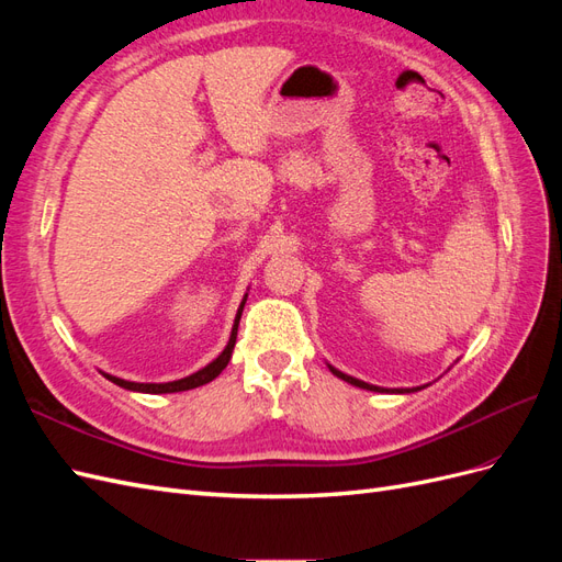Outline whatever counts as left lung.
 <instances>
[{
    "label": "left lung",
    "instance_id": "8db88e82",
    "mask_svg": "<svg viewBox=\"0 0 562 562\" xmlns=\"http://www.w3.org/2000/svg\"><path fill=\"white\" fill-rule=\"evenodd\" d=\"M330 372H333V375H337L339 380H345V382H349V384H353V386H361V389H368V391H389V389H380V386H372V384H366V382H361V380H356V378H349V375H345V372H339V370H335L333 366H330Z\"/></svg>",
    "mask_w": 562,
    "mask_h": 562
}]
</instances>
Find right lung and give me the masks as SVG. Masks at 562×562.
<instances>
[{"instance_id":"obj_1","label":"right lung","mask_w":562,"mask_h":562,"mask_svg":"<svg viewBox=\"0 0 562 562\" xmlns=\"http://www.w3.org/2000/svg\"><path fill=\"white\" fill-rule=\"evenodd\" d=\"M244 304H246V297L241 302L239 312H236V318H234V328H232V335H229V342L225 347V351L217 356V359L213 363H209L206 368H201L199 372H194V375L190 378H182V380H176V382H166V384H140V382H126V380H119V378H112V375H105L110 382H114L116 386H124V389H131V391H143V394H173V391H187V389H196L201 384H209L213 382L220 372H223L232 359V351H234V345H236V330H239V321H241V312H244Z\"/></svg>"}]
</instances>
